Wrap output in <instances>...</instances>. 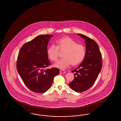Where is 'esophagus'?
I'll return each mask as SVG.
<instances>
[{"instance_id": "obj_1", "label": "esophagus", "mask_w": 121, "mask_h": 121, "mask_svg": "<svg viewBox=\"0 0 121 121\" xmlns=\"http://www.w3.org/2000/svg\"><path fill=\"white\" fill-rule=\"evenodd\" d=\"M60 72L62 73H66V72L65 70H60Z\"/></svg>"}]
</instances>
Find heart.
Returning <instances> with one entry per match:
<instances>
[{
    "label": "heart",
    "instance_id": "obj_1",
    "mask_svg": "<svg viewBox=\"0 0 121 121\" xmlns=\"http://www.w3.org/2000/svg\"><path fill=\"white\" fill-rule=\"evenodd\" d=\"M57 45L51 44L47 50V54L50 59L56 61L58 59L59 49L64 51V57L54 64V66L60 69H65L72 64L76 65L84 59L86 55L85 47L69 37L60 39L57 41Z\"/></svg>",
    "mask_w": 121,
    "mask_h": 121
}]
</instances>
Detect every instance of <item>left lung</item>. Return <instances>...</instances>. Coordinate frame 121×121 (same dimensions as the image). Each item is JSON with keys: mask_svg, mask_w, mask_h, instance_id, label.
<instances>
[{"mask_svg": "<svg viewBox=\"0 0 121 121\" xmlns=\"http://www.w3.org/2000/svg\"><path fill=\"white\" fill-rule=\"evenodd\" d=\"M85 40L86 55L82 62L72 72L74 79L69 84V87L80 93L89 89L97 79L102 67V55L98 44L85 35L77 34Z\"/></svg>", "mask_w": 121, "mask_h": 121, "instance_id": "obj_1", "label": "left lung"}]
</instances>
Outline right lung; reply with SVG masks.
<instances>
[{
  "mask_svg": "<svg viewBox=\"0 0 121 121\" xmlns=\"http://www.w3.org/2000/svg\"><path fill=\"white\" fill-rule=\"evenodd\" d=\"M53 35H40L24 44L18 53L17 69L30 90L43 93L51 87L55 76L59 73L57 68L45 69L50 65L47 46Z\"/></svg>",
  "mask_w": 121,
  "mask_h": 121,
  "instance_id": "obj_1",
  "label": "right lung"
}]
</instances>
